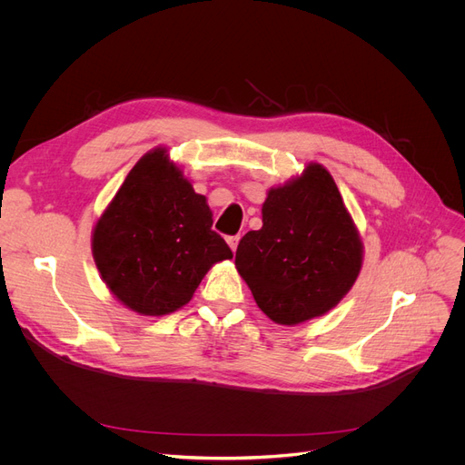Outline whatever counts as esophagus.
<instances>
[{
  "mask_svg": "<svg viewBox=\"0 0 465 465\" xmlns=\"http://www.w3.org/2000/svg\"><path fill=\"white\" fill-rule=\"evenodd\" d=\"M228 245H230V249L235 252V251H237V245H239V235L228 237Z\"/></svg>",
  "mask_w": 465,
  "mask_h": 465,
  "instance_id": "34e87169",
  "label": "esophagus"
}]
</instances>
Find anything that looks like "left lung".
<instances>
[{"label": "left lung", "mask_w": 465, "mask_h": 465, "mask_svg": "<svg viewBox=\"0 0 465 465\" xmlns=\"http://www.w3.org/2000/svg\"><path fill=\"white\" fill-rule=\"evenodd\" d=\"M363 242L330 171L303 173L267 190L262 228L239 241L235 267L258 307L282 326L331 311L354 286Z\"/></svg>", "instance_id": "obj_1"}]
</instances>
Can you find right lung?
Returning <instances> with one entry per match:
<instances>
[{"label": "right lung", "instance_id": "right-lung-1", "mask_svg": "<svg viewBox=\"0 0 465 465\" xmlns=\"http://www.w3.org/2000/svg\"><path fill=\"white\" fill-rule=\"evenodd\" d=\"M207 198L156 146L139 158L92 230V256L111 294L143 316L184 307L211 267L233 254Z\"/></svg>", "mask_w": 465, "mask_h": 465}]
</instances>
